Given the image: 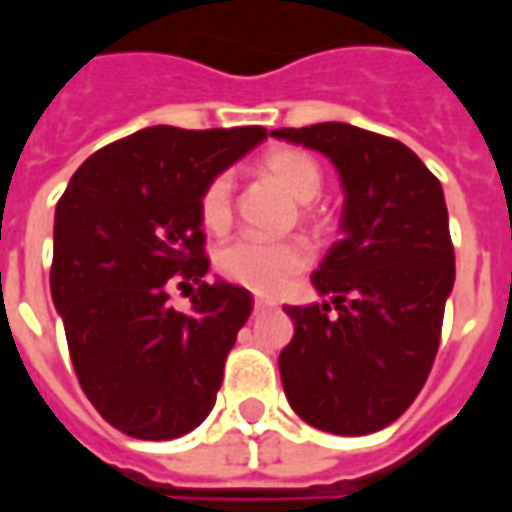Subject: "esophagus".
<instances>
[{"label":"esophagus","mask_w":512,"mask_h":512,"mask_svg":"<svg viewBox=\"0 0 512 512\" xmlns=\"http://www.w3.org/2000/svg\"><path fill=\"white\" fill-rule=\"evenodd\" d=\"M275 303L273 300H267V297H256V300H253V311H256V314H259V311H267V308H273Z\"/></svg>","instance_id":"34e87169"}]
</instances>
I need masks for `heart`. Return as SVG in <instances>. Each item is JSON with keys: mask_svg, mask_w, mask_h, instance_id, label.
<instances>
[{"mask_svg": "<svg viewBox=\"0 0 512 512\" xmlns=\"http://www.w3.org/2000/svg\"><path fill=\"white\" fill-rule=\"evenodd\" d=\"M259 170L267 179L281 184L295 201H300V220L311 226L317 234L328 231V215L320 206L314 204V198L322 190V168L317 159L300 151V148L278 146L270 148L259 159ZM231 179L226 173H220L215 179L206 181L198 212L201 223L209 231H226L231 223ZM311 264V250L303 239H256V237H239L231 245L217 253V270L220 275L250 289L259 295H275L292 284V278L306 270Z\"/></svg>", "mask_w": 512, "mask_h": 512, "instance_id": "1", "label": "heart"}]
</instances>
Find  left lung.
Listing matches in <instances>:
<instances>
[{"label":"left lung","mask_w":512,"mask_h":512,"mask_svg":"<svg viewBox=\"0 0 512 512\" xmlns=\"http://www.w3.org/2000/svg\"><path fill=\"white\" fill-rule=\"evenodd\" d=\"M317 148L344 184V237L311 284L328 303L286 306L295 336L278 358L286 400L317 430L366 436L408 411L436 361L455 284L441 181L400 140L350 123L275 129Z\"/></svg>","instance_id":"obj_1"}]
</instances>
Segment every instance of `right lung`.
I'll list each match as a JSON object with an SVG mask.
<instances>
[{
  "mask_svg": "<svg viewBox=\"0 0 512 512\" xmlns=\"http://www.w3.org/2000/svg\"><path fill=\"white\" fill-rule=\"evenodd\" d=\"M264 137V126H148L85 159L57 201L54 308L85 397L126 436L179 438L215 405L253 297L204 281L198 201ZM173 285L193 292L190 315L169 306Z\"/></svg>",
  "mask_w": 512,
  "mask_h": 512,
  "instance_id": "obj_1",
  "label": "right lung"
}]
</instances>
